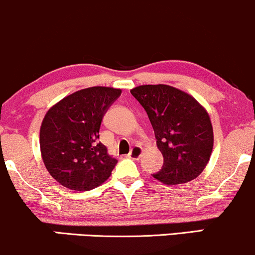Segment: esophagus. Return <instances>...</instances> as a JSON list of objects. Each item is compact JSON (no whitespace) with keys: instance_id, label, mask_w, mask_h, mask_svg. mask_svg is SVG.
I'll use <instances>...</instances> for the list:
<instances>
[{"instance_id":"34e87169","label":"esophagus","mask_w":255,"mask_h":255,"mask_svg":"<svg viewBox=\"0 0 255 255\" xmlns=\"http://www.w3.org/2000/svg\"><path fill=\"white\" fill-rule=\"evenodd\" d=\"M142 154V147L141 146H134L133 148H131L129 153H128V157L131 158V159H139L140 157H141Z\"/></svg>"}]
</instances>
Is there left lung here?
Wrapping results in <instances>:
<instances>
[{
	"instance_id": "8db88e82",
	"label": "left lung",
	"mask_w": 255,
	"mask_h": 255,
	"mask_svg": "<svg viewBox=\"0 0 255 255\" xmlns=\"http://www.w3.org/2000/svg\"><path fill=\"white\" fill-rule=\"evenodd\" d=\"M130 93L147 113L164 158L162 170L153 177L165 184L197 178L213 148L212 124L206 109L191 95L169 85H141Z\"/></svg>"
}]
</instances>
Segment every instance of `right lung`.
<instances>
[{
    "instance_id": "right-lung-1",
    "label": "right lung",
    "mask_w": 255,
    "mask_h": 255,
    "mask_svg": "<svg viewBox=\"0 0 255 255\" xmlns=\"http://www.w3.org/2000/svg\"><path fill=\"white\" fill-rule=\"evenodd\" d=\"M121 92L104 86L77 91L44 116L39 131L44 165L66 188L86 192L110 177L118 160L98 141L99 128L105 111Z\"/></svg>"
}]
</instances>
